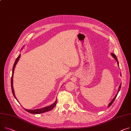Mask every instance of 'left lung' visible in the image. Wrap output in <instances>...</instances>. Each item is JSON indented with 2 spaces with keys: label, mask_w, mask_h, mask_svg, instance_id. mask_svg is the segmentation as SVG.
Returning <instances> with one entry per match:
<instances>
[{
  "label": "left lung",
  "mask_w": 131,
  "mask_h": 131,
  "mask_svg": "<svg viewBox=\"0 0 131 131\" xmlns=\"http://www.w3.org/2000/svg\"><path fill=\"white\" fill-rule=\"evenodd\" d=\"M111 55H112V56L116 60V62H117V65H118V66L119 67V63H118V59H117V57H116V55H115V54H113V53H111ZM121 84H120V85H119V88H118V92H117V93L116 94V95L115 96V97L113 98V99L112 100V101L109 103V104L108 105V107H110V106L112 105V104H113V103L114 102V100H115V99H116V96H117V94H118V93L119 92V90H120V89H121Z\"/></svg>",
  "instance_id": "8db88e82"
}]
</instances>
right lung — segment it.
<instances>
[{
    "instance_id": "add662e5",
    "label": "right lung",
    "mask_w": 131,
    "mask_h": 131,
    "mask_svg": "<svg viewBox=\"0 0 131 131\" xmlns=\"http://www.w3.org/2000/svg\"><path fill=\"white\" fill-rule=\"evenodd\" d=\"M20 57V54H19V55L18 56V57L17 58V59L15 60V63H14V66H13V71H12L13 73H12V79H11V88H12V93L13 94L14 97L17 100V101H18V100H17V99H16V97L15 96V93H14V88H13V75H14L15 68L16 67V64H17V63H18ZM56 102H57V100H56V101L53 104H51V105L48 106H46V107H43V108H40V109H36V110H27V109H25V108H24V109H25V111L31 113V114H41V113L48 112V111L51 110L55 106L56 104Z\"/></svg>"
}]
</instances>
